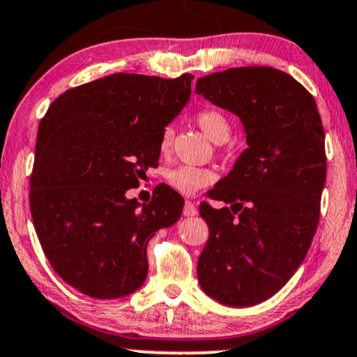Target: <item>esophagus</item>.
Here are the masks:
<instances>
[{"label":"esophagus","instance_id":"1","mask_svg":"<svg viewBox=\"0 0 357 357\" xmlns=\"http://www.w3.org/2000/svg\"><path fill=\"white\" fill-rule=\"evenodd\" d=\"M183 214L184 216H196L197 214V208H196V204L192 203V201H186V203H184V208H183Z\"/></svg>","mask_w":357,"mask_h":357}]
</instances>
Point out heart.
Segmentation results:
<instances>
[{"label": "heart", "instance_id": "obj_1", "mask_svg": "<svg viewBox=\"0 0 357 357\" xmlns=\"http://www.w3.org/2000/svg\"><path fill=\"white\" fill-rule=\"evenodd\" d=\"M197 126L203 130L208 137H211L216 143H222L231 135V124L227 118L216 109H203L196 114ZM174 139V130L171 126H166L160 137V153L162 156H167L171 153V146ZM166 181L171 188L179 191L181 195L191 196L197 191L209 186L216 181V173L211 167H199L191 165H179L169 169L166 173Z\"/></svg>", "mask_w": 357, "mask_h": 357}]
</instances>
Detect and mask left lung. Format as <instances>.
Masks as SVG:
<instances>
[{"mask_svg":"<svg viewBox=\"0 0 357 357\" xmlns=\"http://www.w3.org/2000/svg\"><path fill=\"white\" fill-rule=\"evenodd\" d=\"M196 93L241 119L248 148L201 203L209 238L197 281L209 298L255 306L289 281L306 257L326 181L324 130L312 94L268 66L229 68L199 78Z\"/></svg>","mask_w":357,"mask_h":357,"instance_id":"8db88e82","label":"left lung"}]
</instances>
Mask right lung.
<instances>
[{
  "instance_id": "right-lung-1",
  "label": "right lung",
  "mask_w": 357,
  "mask_h": 357,
  "mask_svg": "<svg viewBox=\"0 0 357 357\" xmlns=\"http://www.w3.org/2000/svg\"><path fill=\"white\" fill-rule=\"evenodd\" d=\"M192 79L116 73L64 91L41 119L33 225L58 276L83 294L116 299L139 289L149 239L181 216L184 199L166 184L143 206L126 192L158 166L161 132L190 100Z\"/></svg>"
}]
</instances>
